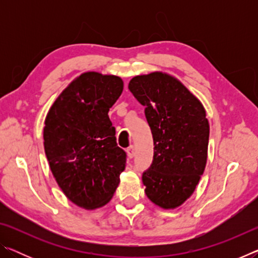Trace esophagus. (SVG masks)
Masks as SVG:
<instances>
[{"instance_id": "esophagus-1", "label": "esophagus", "mask_w": 258, "mask_h": 258, "mask_svg": "<svg viewBox=\"0 0 258 258\" xmlns=\"http://www.w3.org/2000/svg\"><path fill=\"white\" fill-rule=\"evenodd\" d=\"M126 151H127V155L130 158H133L134 157V154H135V150H134V147L133 146H130L127 149H126Z\"/></svg>"}]
</instances>
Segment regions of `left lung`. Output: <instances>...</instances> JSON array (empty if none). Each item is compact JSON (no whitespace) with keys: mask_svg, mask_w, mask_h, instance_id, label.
<instances>
[{"mask_svg":"<svg viewBox=\"0 0 258 258\" xmlns=\"http://www.w3.org/2000/svg\"><path fill=\"white\" fill-rule=\"evenodd\" d=\"M128 90L145 107L154 138V159L142 174L146 195L168 209L194 194L207 161L209 124L202 102L163 73L137 76Z\"/></svg>","mask_w":258,"mask_h":258,"instance_id":"1","label":"left lung"}]
</instances>
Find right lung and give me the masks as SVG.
Wrapping results in <instances>:
<instances>
[{"label": "right lung", "mask_w": 258, "mask_h": 258, "mask_svg": "<svg viewBox=\"0 0 258 258\" xmlns=\"http://www.w3.org/2000/svg\"><path fill=\"white\" fill-rule=\"evenodd\" d=\"M123 87L117 76L82 74L46 116L43 138L51 172L66 197L85 209L106 205L125 169L127 156L108 116Z\"/></svg>", "instance_id": "1"}]
</instances>
